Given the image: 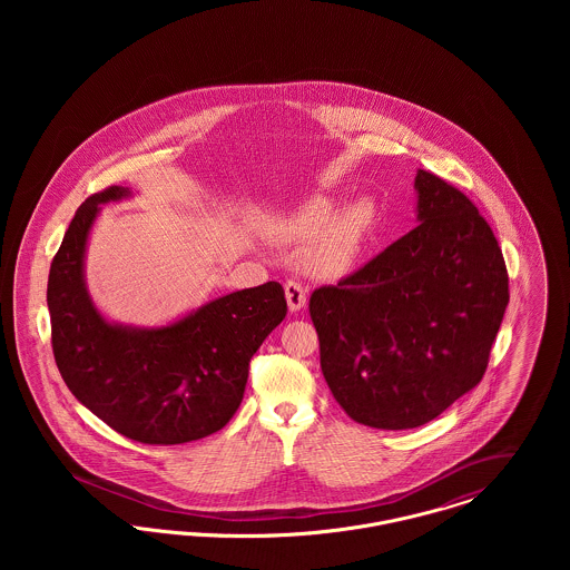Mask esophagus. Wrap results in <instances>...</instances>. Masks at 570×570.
<instances>
[{
	"label": "esophagus",
	"mask_w": 570,
	"mask_h": 570,
	"mask_svg": "<svg viewBox=\"0 0 570 570\" xmlns=\"http://www.w3.org/2000/svg\"><path fill=\"white\" fill-rule=\"evenodd\" d=\"M284 291H286V298H288L291 312H298V309L305 305V301H307V288H305L303 284L295 282V279H288V282L284 284Z\"/></svg>",
	"instance_id": "34e87169"
}]
</instances>
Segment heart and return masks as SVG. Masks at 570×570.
I'll list each match as a JSON object with an SVG mask.
<instances>
[{"mask_svg":"<svg viewBox=\"0 0 570 570\" xmlns=\"http://www.w3.org/2000/svg\"><path fill=\"white\" fill-rule=\"evenodd\" d=\"M337 213V203L314 198L291 219L293 237L303 242L325 233L316 249V263L326 273L346 272L376 224V207L370 200L354 203L340 217Z\"/></svg>","mask_w":570,"mask_h":570,"instance_id":"obj_1","label":"heart"}]
</instances>
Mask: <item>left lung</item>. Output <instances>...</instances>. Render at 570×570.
I'll list each match as a JSON object with an SVG mask.
<instances>
[{
  "label": "left lung",
  "mask_w": 570,
  "mask_h": 570,
  "mask_svg": "<svg viewBox=\"0 0 570 570\" xmlns=\"http://www.w3.org/2000/svg\"><path fill=\"white\" fill-rule=\"evenodd\" d=\"M414 188L421 222L309 297L335 402L376 430L425 425L474 389L509 305L502 249L474 203L430 170Z\"/></svg>",
  "instance_id": "1"
}]
</instances>
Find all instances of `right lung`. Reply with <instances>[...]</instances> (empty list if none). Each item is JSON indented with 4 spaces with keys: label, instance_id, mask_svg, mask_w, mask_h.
Returning <instances> with one entry per match:
<instances>
[{
    "label": "right lung",
    "instance_id": "right-lung-1",
    "mask_svg": "<svg viewBox=\"0 0 570 570\" xmlns=\"http://www.w3.org/2000/svg\"><path fill=\"white\" fill-rule=\"evenodd\" d=\"M91 194L72 217L49 272L47 303L59 374L110 430L142 444H184L222 430L244 400L249 361L286 316L284 288L237 291L163 328L107 323L85 291L82 256L100 203Z\"/></svg>",
    "mask_w": 570,
    "mask_h": 570
}]
</instances>
